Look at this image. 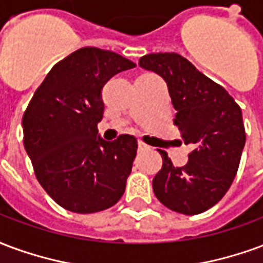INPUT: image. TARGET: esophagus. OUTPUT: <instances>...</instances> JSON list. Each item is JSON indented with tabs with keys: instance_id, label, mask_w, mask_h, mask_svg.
Returning <instances> with one entry per match:
<instances>
[{
	"instance_id": "esophagus-1",
	"label": "esophagus",
	"mask_w": 263,
	"mask_h": 263,
	"mask_svg": "<svg viewBox=\"0 0 263 263\" xmlns=\"http://www.w3.org/2000/svg\"><path fill=\"white\" fill-rule=\"evenodd\" d=\"M137 144H139V148H147V144H144L143 141H139Z\"/></svg>"
}]
</instances>
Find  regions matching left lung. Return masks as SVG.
I'll use <instances>...</instances> for the list:
<instances>
[{
    "mask_svg": "<svg viewBox=\"0 0 263 263\" xmlns=\"http://www.w3.org/2000/svg\"><path fill=\"white\" fill-rule=\"evenodd\" d=\"M141 68L166 82L176 110L175 124L193 145L185 166H174L164 150L153 179L157 199L172 212L193 216L213 208L231 186L245 145L242 112L223 87L176 53L141 57Z\"/></svg>",
    "mask_w": 263,
    "mask_h": 263,
    "instance_id": "1",
    "label": "left lung"
}]
</instances>
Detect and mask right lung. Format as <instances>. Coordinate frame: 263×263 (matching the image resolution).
I'll list each match as a JSON object with an SVG mask.
<instances>
[{"mask_svg": "<svg viewBox=\"0 0 263 263\" xmlns=\"http://www.w3.org/2000/svg\"><path fill=\"white\" fill-rule=\"evenodd\" d=\"M133 61L113 51L84 47L46 76L22 119L25 150L47 195L61 208L87 214L112 208L123 196L137 140L98 134L102 88Z\"/></svg>", "mask_w": 263, "mask_h": 263, "instance_id": "obj_1", "label": "right lung"}]
</instances>
